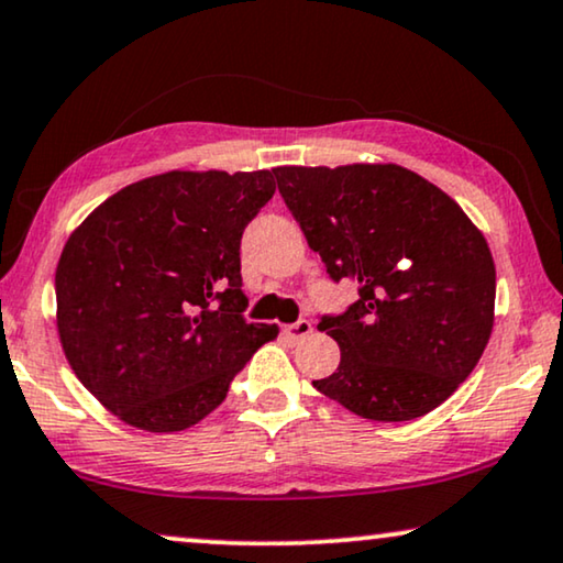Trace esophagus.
Instances as JSON below:
<instances>
[{
  "instance_id": "34e87169",
  "label": "esophagus",
  "mask_w": 563,
  "mask_h": 563,
  "mask_svg": "<svg viewBox=\"0 0 563 563\" xmlns=\"http://www.w3.org/2000/svg\"><path fill=\"white\" fill-rule=\"evenodd\" d=\"M282 332H284V338H289V340H301V338H307L309 332H312V322H309V320H297V322H291V324H284Z\"/></svg>"
}]
</instances>
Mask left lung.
Masks as SVG:
<instances>
[{"label": "left lung", "mask_w": 563, "mask_h": 563, "mask_svg": "<svg viewBox=\"0 0 563 563\" xmlns=\"http://www.w3.org/2000/svg\"><path fill=\"white\" fill-rule=\"evenodd\" d=\"M272 173L330 279L357 284V301L317 324L338 340L340 365L312 386L373 421H411L444 404L493 332L485 235L450 195L406 167Z\"/></svg>", "instance_id": "obj_1"}]
</instances>
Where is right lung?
<instances>
[{"label": "right lung", "instance_id": "add662e5", "mask_svg": "<svg viewBox=\"0 0 563 563\" xmlns=\"http://www.w3.org/2000/svg\"><path fill=\"white\" fill-rule=\"evenodd\" d=\"M274 190L268 169H175L111 195L70 233L55 268L60 345L113 417L154 434L192 427L279 335L241 314V235Z\"/></svg>", "mask_w": 563, "mask_h": 563}]
</instances>
